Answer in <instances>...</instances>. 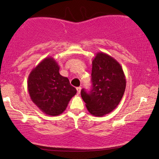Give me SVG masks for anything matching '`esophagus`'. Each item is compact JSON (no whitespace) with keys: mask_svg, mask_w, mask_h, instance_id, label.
<instances>
[{"mask_svg":"<svg viewBox=\"0 0 159 159\" xmlns=\"http://www.w3.org/2000/svg\"><path fill=\"white\" fill-rule=\"evenodd\" d=\"M77 94L78 95L80 94V92H81V88H80V87H78V88H77Z\"/></svg>","mask_w":159,"mask_h":159,"instance_id":"esophagus-1","label":"esophagus"}]
</instances>
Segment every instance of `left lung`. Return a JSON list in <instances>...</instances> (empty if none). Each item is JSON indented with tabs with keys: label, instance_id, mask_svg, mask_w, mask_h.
<instances>
[{
	"label": "left lung",
	"instance_id": "8db88e82",
	"mask_svg": "<svg viewBox=\"0 0 159 159\" xmlns=\"http://www.w3.org/2000/svg\"><path fill=\"white\" fill-rule=\"evenodd\" d=\"M92 64L93 88L89 93L82 89L81 96L91 114L103 116L114 111L121 101L126 78L120 64L103 52L97 53Z\"/></svg>",
	"mask_w": 159,
	"mask_h": 159
}]
</instances>
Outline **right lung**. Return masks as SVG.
<instances>
[{"label":"right lung","instance_id":"add662e5","mask_svg":"<svg viewBox=\"0 0 159 159\" xmlns=\"http://www.w3.org/2000/svg\"><path fill=\"white\" fill-rule=\"evenodd\" d=\"M60 67L53 57H47L30 72L27 89L32 102L49 116H56L66 110L77 90L67 77L59 74Z\"/></svg>","mask_w":159,"mask_h":159}]
</instances>
